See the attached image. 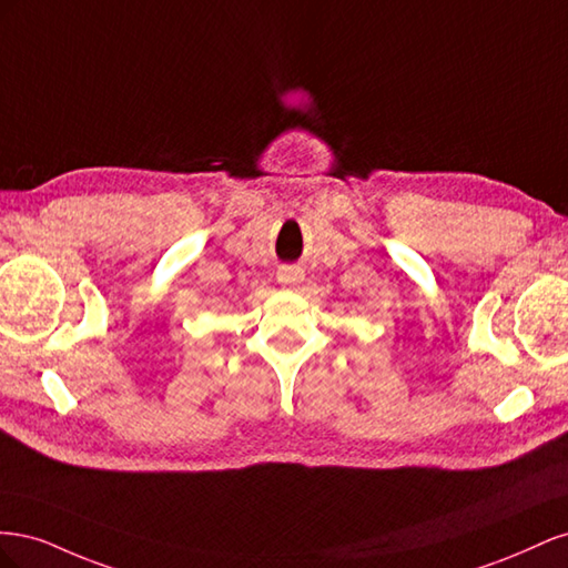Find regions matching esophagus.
Returning <instances> with one entry per match:
<instances>
[{"instance_id":"34e87169","label":"esophagus","mask_w":568,"mask_h":568,"mask_svg":"<svg viewBox=\"0 0 568 568\" xmlns=\"http://www.w3.org/2000/svg\"><path fill=\"white\" fill-rule=\"evenodd\" d=\"M303 267H298V265H286V267H282L280 272H277V280H280V284H286V286H291V284H301L303 282Z\"/></svg>"}]
</instances>
